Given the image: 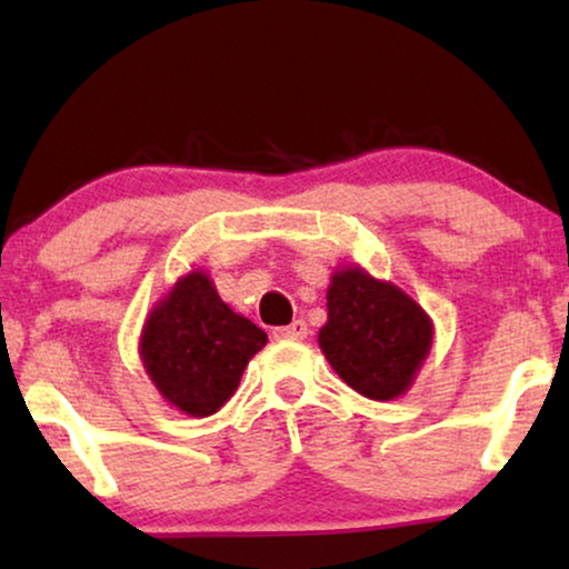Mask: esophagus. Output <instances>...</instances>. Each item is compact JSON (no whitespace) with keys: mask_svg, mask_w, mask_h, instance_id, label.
I'll list each match as a JSON object with an SVG mask.
<instances>
[{"mask_svg":"<svg viewBox=\"0 0 569 569\" xmlns=\"http://www.w3.org/2000/svg\"><path fill=\"white\" fill-rule=\"evenodd\" d=\"M308 323L306 321H292L290 326H279V329H274V337L277 339H295V341H300V339H308Z\"/></svg>","mask_w":569,"mask_h":569,"instance_id":"1","label":"esophagus"}]
</instances>
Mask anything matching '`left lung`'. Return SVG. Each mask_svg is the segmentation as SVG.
Listing matches in <instances>:
<instances>
[{
    "instance_id": "1",
    "label": "left lung",
    "mask_w": 569,
    "mask_h": 569,
    "mask_svg": "<svg viewBox=\"0 0 569 569\" xmlns=\"http://www.w3.org/2000/svg\"><path fill=\"white\" fill-rule=\"evenodd\" d=\"M326 300L329 321L318 345L339 378L372 401L407 393L430 355V316L399 287L360 267L333 271Z\"/></svg>"
}]
</instances>
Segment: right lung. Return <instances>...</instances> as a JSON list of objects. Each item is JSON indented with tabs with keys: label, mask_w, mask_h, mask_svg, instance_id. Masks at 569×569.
I'll return each mask as SVG.
<instances>
[{
	"label": "right lung",
	"mask_w": 569,
	"mask_h": 569,
	"mask_svg": "<svg viewBox=\"0 0 569 569\" xmlns=\"http://www.w3.org/2000/svg\"><path fill=\"white\" fill-rule=\"evenodd\" d=\"M263 345L267 333L230 310L207 271L197 269L147 316L139 355L170 407L209 417L236 393L248 360Z\"/></svg>",
	"instance_id": "obj_1"
}]
</instances>
